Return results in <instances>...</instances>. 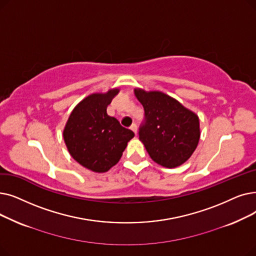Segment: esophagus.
I'll list each match as a JSON object with an SVG mask.
<instances>
[{
	"label": "esophagus",
	"instance_id": "1",
	"mask_svg": "<svg viewBox=\"0 0 256 256\" xmlns=\"http://www.w3.org/2000/svg\"><path fill=\"white\" fill-rule=\"evenodd\" d=\"M130 129L136 134V133H138V126H136V124H132L131 127H130Z\"/></svg>",
	"mask_w": 256,
	"mask_h": 256
}]
</instances>
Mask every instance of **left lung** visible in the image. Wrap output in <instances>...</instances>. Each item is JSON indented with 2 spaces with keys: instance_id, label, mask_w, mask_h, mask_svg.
Instances as JSON below:
<instances>
[{
  "instance_id": "left-lung-1",
  "label": "left lung",
  "mask_w": 256,
  "mask_h": 256,
  "mask_svg": "<svg viewBox=\"0 0 256 256\" xmlns=\"http://www.w3.org/2000/svg\"><path fill=\"white\" fill-rule=\"evenodd\" d=\"M134 94L144 110L138 136L150 157L168 168L184 164L199 142L198 116L164 92L136 88Z\"/></svg>"
}]
</instances>
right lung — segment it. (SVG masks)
<instances>
[{
	"mask_svg": "<svg viewBox=\"0 0 256 256\" xmlns=\"http://www.w3.org/2000/svg\"><path fill=\"white\" fill-rule=\"evenodd\" d=\"M118 92L114 88L86 96L72 112L64 130L72 157L96 173L107 172L116 164L127 142L134 136L116 118L107 114V106Z\"/></svg>",
	"mask_w": 256,
	"mask_h": 256,
	"instance_id": "right-lung-1",
	"label": "right lung"
}]
</instances>
